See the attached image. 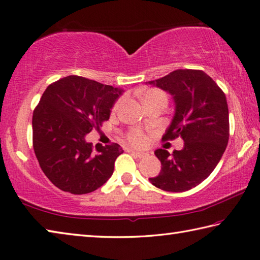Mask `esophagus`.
I'll return each instance as SVG.
<instances>
[{"instance_id": "34e87169", "label": "esophagus", "mask_w": 260, "mask_h": 260, "mask_svg": "<svg viewBox=\"0 0 260 260\" xmlns=\"http://www.w3.org/2000/svg\"><path fill=\"white\" fill-rule=\"evenodd\" d=\"M131 153H132V154H134V155H135V156H137V157H143V156L145 155L144 152H141V151H134V150H132V151H131Z\"/></svg>"}]
</instances>
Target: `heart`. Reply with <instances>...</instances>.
I'll use <instances>...</instances> for the list:
<instances>
[{"instance_id":"b5f03b06","label":"heart","mask_w":260,"mask_h":260,"mask_svg":"<svg viewBox=\"0 0 260 260\" xmlns=\"http://www.w3.org/2000/svg\"><path fill=\"white\" fill-rule=\"evenodd\" d=\"M141 96H142V100H143V103L145 105L154 103V101L159 100V99H166L167 100L166 93L164 92V91H161L159 89H147V90L144 91L143 93H142ZM121 103H123V99L117 100L116 104L114 105L113 110L114 111L118 110ZM126 137H127V141H128L131 144H133L135 146H143L147 141V137H146L145 133L140 128L131 129L129 133L127 134Z\"/></svg>"}]
</instances>
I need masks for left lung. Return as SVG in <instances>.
I'll return each mask as SVG.
<instances>
[{"mask_svg": "<svg viewBox=\"0 0 260 260\" xmlns=\"http://www.w3.org/2000/svg\"><path fill=\"white\" fill-rule=\"evenodd\" d=\"M174 96L176 111L162 141L184 140L182 150L170 155L164 149L154 154L161 171L149 178L166 191H186L212 174L226 149L230 125L225 94L210 75L201 70H176L149 81Z\"/></svg>", "mask_w": 260, "mask_h": 260, "instance_id": "8db88e82", "label": "left lung"}]
</instances>
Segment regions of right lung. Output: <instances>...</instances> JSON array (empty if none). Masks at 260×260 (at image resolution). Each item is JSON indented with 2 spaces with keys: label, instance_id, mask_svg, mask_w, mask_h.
<instances>
[{
  "label": "right lung",
  "instance_id": "add662e5",
  "mask_svg": "<svg viewBox=\"0 0 260 260\" xmlns=\"http://www.w3.org/2000/svg\"><path fill=\"white\" fill-rule=\"evenodd\" d=\"M123 90L78 75L49 84L32 115V145L46 177L74 195L98 189L114 172L119 144L103 146L85 135L109 119Z\"/></svg>",
  "mask_w": 260,
  "mask_h": 260
}]
</instances>
